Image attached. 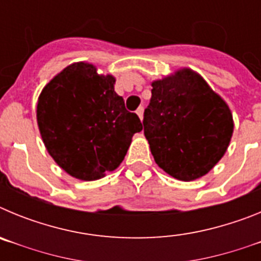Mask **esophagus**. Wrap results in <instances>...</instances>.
<instances>
[{
  "mask_svg": "<svg viewBox=\"0 0 261 261\" xmlns=\"http://www.w3.org/2000/svg\"><path fill=\"white\" fill-rule=\"evenodd\" d=\"M136 114L138 115V117L141 120L144 119V107H138L137 111H136Z\"/></svg>",
  "mask_w": 261,
  "mask_h": 261,
  "instance_id": "esophagus-1",
  "label": "esophagus"
}]
</instances>
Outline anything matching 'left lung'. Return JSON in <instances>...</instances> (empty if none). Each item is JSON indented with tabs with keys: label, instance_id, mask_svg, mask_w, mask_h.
<instances>
[{
	"label": "left lung",
	"instance_id": "1",
	"mask_svg": "<svg viewBox=\"0 0 261 261\" xmlns=\"http://www.w3.org/2000/svg\"><path fill=\"white\" fill-rule=\"evenodd\" d=\"M144 112V135L156 165L179 180L208 174L232 135L229 107L190 69L153 82Z\"/></svg>",
	"mask_w": 261,
	"mask_h": 261
}]
</instances>
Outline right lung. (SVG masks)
I'll list each match as a JSON object with an SVG mask.
<instances>
[{
	"label": "right lung",
	"instance_id": "right-lung-1",
	"mask_svg": "<svg viewBox=\"0 0 261 261\" xmlns=\"http://www.w3.org/2000/svg\"><path fill=\"white\" fill-rule=\"evenodd\" d=\"M115 78L95 66L71 64L43 89L38 125L48 153L57 165L81 180H95L123 162L138 116L115 93Z\"/></svg>",
	"mask_w": 261,
	"mask_h": 261
}]
</instances>
